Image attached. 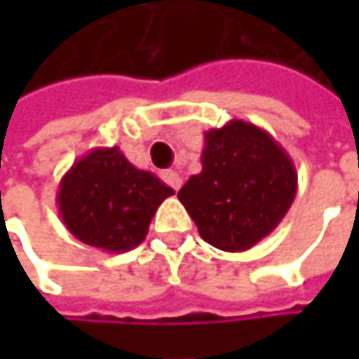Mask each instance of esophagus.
I'll return each mask as SVG.
<instances>
[{"label": "esophagus", "mask_w": 359, "mask_h": 359, "mask_svg": "<svg viewBox=\"0 0 359 359\" xmlns=\"http://www.w3.org/2000/svg\"><path fill=\"white\" fill-rule=\"evenodd\" d=\"M161 177H163V180H165V182H168V184H170V186H172L175 191H177V189L182 187V184H184L182 175H180L177 172H173V170H165V172L161 173Z\"/></svg>", "instance_id": "esophagus-1"}]
</instances>
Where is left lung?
<instances>
[{"label": "left lung", "instance_id": "8db88e82", "mask_svg": "<svg viewBox=\"0 0 359 359\" xmlns=\"http://www.w3.org/2000/svg\"><path fill=\"white\" fill-rule=\"evenodd\" d=\"M201 172L177 198L210 245L245 252L269 236L297 191L296 165L268 131L243 119L205 131Z\"/></svg>", "mask_w": 359, "mask_h": 359}]
</instances>
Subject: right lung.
<instances>
[{
    "label": "right lung",
    "instance_id": "1",
    "mask_svg": "<svg viewBox=\"0 0 359 359\" xmlns=\"http://www.w3.org/2000/svg\"><path fill=\"white\" fill-rule=\"evenodd\" d=\"M172 194L158 175L131 165L119 147H95L67 170L55 200L72 236L123 254L145 240L151 217Z\"/></svg>",
    "mask_w": 359,
    "mask_h": 359
}]
</instances>
